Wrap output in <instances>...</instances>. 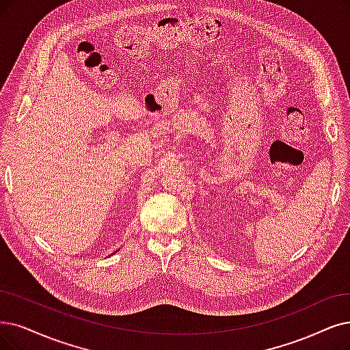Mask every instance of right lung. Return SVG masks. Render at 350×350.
Masks as SVG:
<instances>
[{
	"instance_id": "1",
	"label": "right lung",
	"mask_w": 350,
	"mask_h": 350,
	"mask_svg": "<svg viewBox=\"0 0 350 350\" xmlns=\"http://www.w3.org/2000/svg\"><path fill=\"white\" fill-rule=\"evenodd\" d=\"M111 254H115V253H111Z\"/></svg>"
}]
</instances>
